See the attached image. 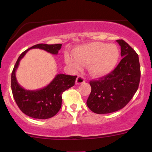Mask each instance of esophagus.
<instances>
[{
  "label": "esophagus",
  "mask_w": 152,
  "mask_h": 152,
  "mask_svg": "<svg viewBox=\"0 0 152 152\" xmlns=\"http://www.w3.org/2000/svg\"><path fill=\"white\" fill-rule=\"evenodd\" d=\"M85 82V79L82 76H79L76 79V85H81V84H83Z\"/></svg>",
  "instance_id": "1"
}]
</instances>
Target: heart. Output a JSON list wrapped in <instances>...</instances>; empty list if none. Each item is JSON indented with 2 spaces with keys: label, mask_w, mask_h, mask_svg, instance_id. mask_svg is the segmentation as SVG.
Here are the masks:
<instances>
[{
  "label": "heart",
  "mask_w": 152,
  "mask_h": 152,
  "mask_svg": "<svg viewBox=\"0 0 152 152\" xmlns=\"http://www.w3.org/2000/svg\"><path fill=\"white\" fill-rule=\"evenodd\" d=\"M74 56L66 55L65 62L69 66L79 69L81 65H90V73L95 77H102L110 73L118 61L120 51L115 44L95 42L79 46Z\"/></svg>",
  "instance_id": "b5f03b06"
}]
</instances>
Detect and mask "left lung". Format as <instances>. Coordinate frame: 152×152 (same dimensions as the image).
I'll return each mask as SVG.
<instances>
[{
	"label": "left lung",
	"mask_w": 152,
	"mask_h": 152,
	"mask_svg": "<svg viewBox=\"0 0 152 152\" xmlns=\"http://www.w3.org/2000/svg\"><path fill=\"white\" fill-rule=\"evenodd\" d=\"M116 41L123 57L121 62L108 75L90 82L91 93L87 105L97 114L114 113L124 108L132 99L140 83L138 55L123 39Z\"/></svg>",
	"instance_id": "8db88e82"
}]
</instances>
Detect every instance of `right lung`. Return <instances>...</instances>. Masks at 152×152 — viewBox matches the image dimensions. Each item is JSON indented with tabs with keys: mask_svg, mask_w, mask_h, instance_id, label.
<instances>
[{
	"mask_svg": "<svg viewBox=\"0 0 152 152\" xmlns=\"http://www.w3.org/2000/svg\"><path fill=\"white\" fill-rule=\"evenodd\" d=\"M62 44H37L23 52L18 57L12 73V94L20 110L26 115L33 118L48 119L54 116L62 106V94L64 91L75 85L76 76H69L60 73L46 87L37 90H28L23 88L16 79V70L20 61L30 49L39 48L52 54L56 55Z\"/></svg>",
	"mask_w": 152,
	"mask_h": 152,
	"instance_id": "add662e5",
	"label": "right lung"
}]
</instances>
